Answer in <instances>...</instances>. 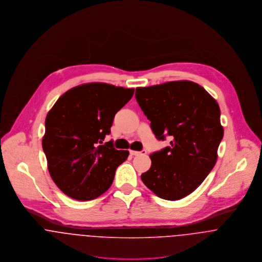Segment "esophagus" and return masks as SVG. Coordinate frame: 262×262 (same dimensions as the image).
Returning a JSON list of instances; mask_svg holds the SVG:
<instances>
[{
    "label": "esophagus",
    "mask_w": 262,
    "mask_h": 262,
    "mask_svg": "<svg viewBox=\"0 0 262 262\" xmlns=\"http://www.w3.org/2000/svg\"><path fill=\"white\" fill-rule=\"evenodd\" d=\"M132 156H139V155H145L146 154V150H142V151H138V150H129Z\"/></svg>",
    "instance_id": "1"
}]
</instances>
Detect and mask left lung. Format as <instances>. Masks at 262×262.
<instances>
[{"label": "left lung", "instance_id": "left-lung-1", "mask_svg": "<svg viewBox=\"0 0 262 262\" xmlns=\"http://www.w3.org/2000/svg\"><path fill=\"white\" fill-rule=\"evenodd\" d=\"M136 98L159 140L172 142L149 155L141 178L158 197L177 201L194 192L214 168L224 129L217 101L201 85L170 81L136 89Z\"/></svg>", "mask_w": 262, "mask_h": 262}]
</instances>
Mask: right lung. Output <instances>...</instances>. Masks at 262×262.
Returning <instances> with one entry per match:
<instances>
[{
    "instance_id": "obj_1",
    "label": "right lung",
    "mask_w": 262,
    "mask_h": 262,
    "mask_svg": "<svg viewBox=\"0 0 262 262\" xmlns=\"http://www.w3.org/2000/svg\"><path fill=\"white\" fill-rule=\"evenodd\" d=\"M134 92L103 82L85 83L67 90L47 114L42 146L48 171L68 197L92 200L112 186L129 152L116 149L112 142L99 144Z\"/></svg>"
}]
</instances>
